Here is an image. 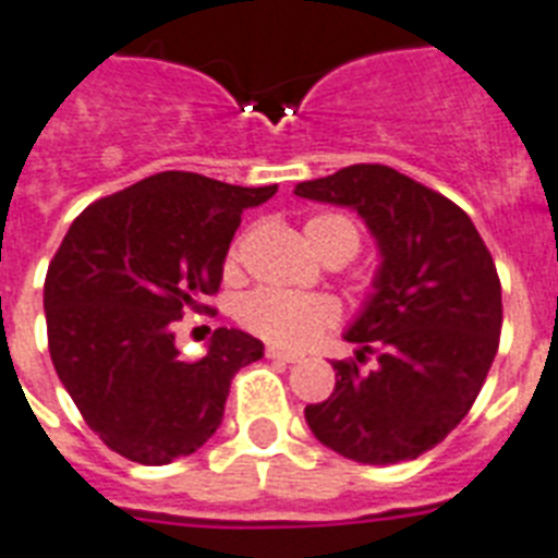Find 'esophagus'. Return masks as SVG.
Segmentation results:
<instances>
[{
    "instance_id": "obj_1",
    "label": "esophagus",
    "mask_w": 558,
    "mask_h": 558,
    "mask_svg": "<svg viewBox=\"0 0 558 558\" xmlns=\"http://www.w3.org/2000/svg\"><path fill=\"white\" fill-rule=\"evenodd\" d=\"M266 357H271V361H283V364H298L303 355L292 350H280V347H266Z\"/></svg>"
}]
</instances>
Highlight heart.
<instances>
[{
	"mask_svg": "<svg viewBox=\"0 0 558 558\" xmlns=\"http://www.w3.org/2000/svg\"><path fill=\"white\" fill-rule=\"evenodd\" d=\"M303 234L310 246L324 260L341 257L350 260L361 246V232L350 217L343 215H315L306 220ZM243 257V240H234L226 269L234 271ZM238 320L248 332L280 347H306L335 324V303L324 294L278 292V289H257L238 303Z\"/></svg>",
	"mask_w": 558,
	"mask_h": 558,
	"instance_id": "obj_1",
	"label": "heart"
}]
</instances>
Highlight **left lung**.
Returning <instances> with one entry per match:
<instances>
[{"instance_id":"8db88e82","label":"left lung","mask_w":558,"mask_h":558,"mask_svg":"<svg viewBox=\"0 0 558 558\" xmlns=\"http://www.w3.org/2000/svg\"><path fill=\"white\" fill-rule=\"evenodd\" d=\"M352 206L381 248L375 294L335 361L332 396L303 410L320 444L357 464L418 459L459 427L499 350L501 280L473 220L401 171L357 162L294 185ZM376 357L373 371L360 364Z\"/></svg>"}]
</instances>
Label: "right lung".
<instances>
[{
    "instance_id": "add662e5",
    "label": "right lung",
    "mask_w": 558,
    "mask_h": 558,
    "mask_svg": "<svg viewBox=\"0 0 558 558\" xmlns=\"http://www.w3.org/2000/svg\"><path fill=\"white\" fill-rule=\"evenodd\" d=\"M275 192L160 171L71 223L45 275L48 350L108 450L160 468L215 436L234 373L264 343L220 326L201 361H183L171 326L211 310L203 301L220 289L243 208Z\"/></svg>"
}]
</instances>
